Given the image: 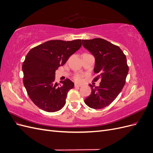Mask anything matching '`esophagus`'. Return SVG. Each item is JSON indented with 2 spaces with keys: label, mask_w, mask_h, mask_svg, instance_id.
I'll list each match as a JSON object with an SVG mask.
<instances>
[{
  "label": "esophagus",
  "mask_w": 153,
  "mask_h": 153,
  "mask_svg": "<svg viewBox=\"0 0 153 153\" xmlns=\"http://www.w3.org/2000/svg\"><path fill=\"white\" fill-rule=\"evenodd\" d=\"M81 87V85L76 84H75V87Z\"/></svg>",
  "instance_id": "34e87169"
}]
</instances>
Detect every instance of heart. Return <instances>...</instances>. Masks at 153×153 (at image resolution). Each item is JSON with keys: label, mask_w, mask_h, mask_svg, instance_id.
I'll return each mask as SVG.
<instances>
[{"label": "heart", "mask_w": 153, "mask_h": 153, "mask_svg": "<svg viewBox=\"0 0 153 153\" xmlns=\"http://www.w3.org/2000/svg\"><path fill=\"white\" fill-rule=\"evenodd\" d=\"M73 78L76 82H80L82 81V75L80 74H75L73 76Z\"/></svg>", "instance_id": "obj_1"}]
</instances>
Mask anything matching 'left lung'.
I'll return each instance as SVG.
<instances>
[{"label":"left lung","instance_id":"left-lung-1","mask_svg":"<svg viewBox=\"0 0 153 153\" xmlns=\"http://www.w3.org/2000/svg\"><path fill=\"white\" fill-rule=\"evenodd\" d=\"M83 47L94 55L96 62L93 81L100 80V86L90 84L91 94L85 100L89 107L100 109L112 103L126 83L129 68L126 55L118 46L101 38L82 40Z\"/></svg>","mask_w":153,"mask_h":153}]
</instances>
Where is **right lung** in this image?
Masks as SVG:
<instances>
[{"instance_id": "1", "label": "right lung", "mask_w": 153, "mask_h": 153, "mask_svg": "<svg viewBox=\"0 0 153 153\" xmlns=\"http://www.w3.org/2000/svg\"><path fill=\"white\" fill-rule=\"evenodd\" d=\"M82 40H50L32 48L23 62V82L29 98L37 106L48 112L61 110L74 83L66 79L55 82V72L79 49Z\"/></svg>"}]
</instances>
